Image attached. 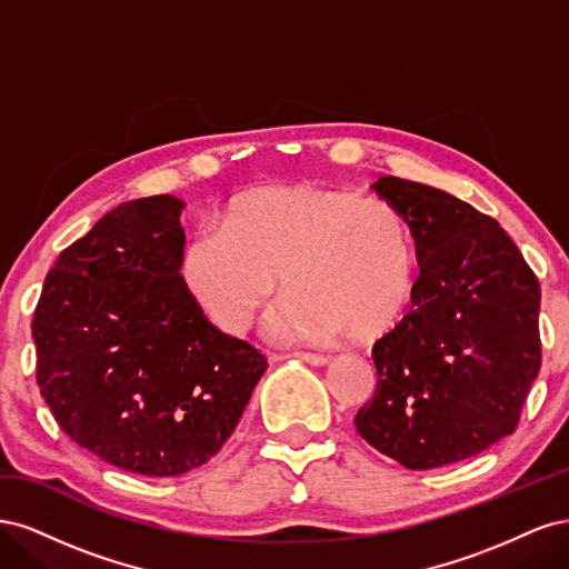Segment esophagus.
I'll return each instance as SVG.
<instances>
[{
  "label": "esophagus",
  "instance_id": "esophagus-1",
  "mask_svg": "<svg viewBox=\"0 0 569 569\" xmlns=\"http://www.w3.org/2000/svg\"><path fill=\"white\" fill-rule=\"evenodd\" d=\"M301 360H306V363H311V366H325L327 360H330V356H325V353H313V351H299L297 353Z\"/></svg>",
  "mask_w": 569,
  "mask_h": 569
}]
</instances>
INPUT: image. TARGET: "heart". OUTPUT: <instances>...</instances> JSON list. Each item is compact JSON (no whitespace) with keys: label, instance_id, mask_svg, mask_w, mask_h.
<instances>
[{"label":"heart","instance_id":"b5f03b06","mask_svg":"<svg viewBox=\"0 0 569 569\" xmlns=\"http://www.w3.org/2000/svg\"><path fill=\"white\" fill-rule=\"evenodd\" d=\"M289 301L280 335L375 339L399 320L416 289L410 222L387 199L347 189L268 184L237 197L218 232H199L180 256V282L226 335H244L278 289Z\"/></svg>","mask_w":569,"mask_h":569}]
</instances>
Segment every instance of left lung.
Returning a JSON list of instances; mask_svg holds the SVG:
<instances>
[{"mask_svg": "<svg viewBox=\"0 0 569 569\" xmlns=\"http://www.w3.org/2000/svg\"><path fill=\"white\" fill-rule=\"evenodd\" d=\"M401 209L420 278L412 311L375 343L377 389L356 412L372 449L443 468L515 432L541 368V287L498 222L437 187L380 178Z\"/></svg>", "mask_w": 569, "mask_h": 569, "instance_id": "8db88e82", "label": "left lung"}]
</instances>
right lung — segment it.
I'll list each match as a JSON object with an SVG mask.
<instances>
[{
	"mask_svg": "<svg viewBox=\"0 0 569 569\" xmlns=\"http://www.w3.org/2000/svg\"><path fill=\"white\" fill-rule=\"evenodd\" d=\"M182 206L170 194L116 206L61 251L32 318L38 387L59 427L144 477L211 460L268 368L187 297Z\"/></svg>",
	"mask_w": 569,
	"mask_h": 569,
	"instance_id": "right-lung-1",
	"label": "right lung"
}]
</instances>
